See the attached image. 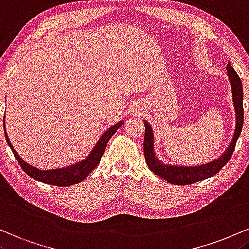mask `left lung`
<instances>
[{
  "instance_id": "obj_1",
  "label": "left lung",
  "mask_w": 249,
  "mask_h": 249,
  "mask_svg": "<svg viewBox=\"0 0 249 249\" xmlns=\"http://www.w3.org/2000/svg\"><path fill=\"white\" fill-rule=\"evenodd\" d=\"M227 75L231 82V97H233L234 109H235V130H234L231 141L226 148L225 152L214 161L208 162V163L200 164V166H177V164H167L163 163L160 159L155 154L154 149V132L153 128L144 120V127H146V134H144L143 149L144 158L149 167V169L159 177L164 178L167 182L172 185L183 186L195 183L197 181L206 180V178H212L213 175L220 172V169L230 161L231 154L235 148V143L239 139L240 134L242 130V124H244V106H242V100H244V93H242V83L240 80L239 75L234 71L233 67L228 62Z\"/></svg>"
}]
</instances>
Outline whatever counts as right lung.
Returning a JSON list of instances; mask_svg holds the SVG:
<instances>
[{
    "instance_id": "right-lung-1",
    "label": "right lung",
    "mask_w": 249,
    "mask_h": 249,
    "mask_svg": "<svg viewBox=\"0 0 249 249\" xmlns=\"http://www.w3.org/2000/svg\"><path fill=\"white\" fill-rule=\"evenodd\" d=\"M3 124H5V122H3ZM122 124H124V121L121 120V121H119L117 124L111 125L110 128H108V129L102 134L101 138L99 139V141L96 142V144H95L93 149H91V152L89 153L85 160L76 162V163L71 164V166L68 167H63V168L48 170H41L36 168V167L30 166V164L27 163L23 159L19 158V155L16 153V150L14 149L9 138H8L7 132H5V124L4 134L5 140H7L14 156H15L16 160L18 161L21 168L23 169L30 178H33L34 180L40 181V182L48 183V185L67 187L75 185V183H80L81 181L85 180V178L90 174L91 170L100 163V161H101V158L103 153H105L106 147H107L108 141H109L111 136L116 133V130L119 129Z\"/></svg>"
}]
</instances>
